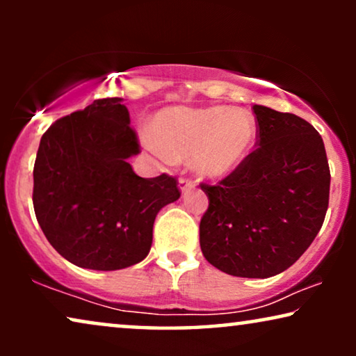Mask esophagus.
I'll use <instances>...</instances> for the list:
<instances>
[{
	"label": "esophagus",
	"mask_w": 356,
	"mask_h": 356,
	"mask_svg": "<svg viewBox=\"0 0 356 356\" xmlns=\"http://www.w3.org/2000/svg\"><path fill=\"white\" fill-rule=\"evenodd\" d=\"M178 184H179V189H181V191H186V189H189L194 184V181L191 178H188V177H181L179 178V181H178Z\"/></svg>",
	"instance_id": "esophagus-1"
}]
</instances>
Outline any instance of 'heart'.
<instances>
[{"instance_id": "1", "label": "heart", "mask_w": 356, "mask_h": 356, "mask_svg": "<svg viewBox=\"0 0 356 356\" xmlns=\"http://www.w3.org/2000/svg\"><path fill=\"white\" fill-rule=\"evenodd\" d=\"M256 121L227 106L163 110L144 143L163 162L194 155V167L211 178L225 177L245 162L256 143Z\"/></svg>"}]
</instances>
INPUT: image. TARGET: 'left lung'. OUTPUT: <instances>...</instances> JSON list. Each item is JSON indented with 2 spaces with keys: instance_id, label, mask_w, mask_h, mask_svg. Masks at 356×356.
<instances>
[{
  "instance_id": "8db88e82",
  "label": "left lung",
  "mask_w": 356,
  "mask_h": 356,
  "mask_svg": "<svg viewBox=\"0 0 356 356\" xmlns=\"http://www.w3.org/2000/svg\"><path fill=\"white\" fill-rule=\"evenodd\" d=\"M256 150L217 184L201 183L209 207L199 225L202 254L218 270L267 279L308 250L329 206L330 172L308 121L254 105Z\"/></svg>"
}]
</instances>
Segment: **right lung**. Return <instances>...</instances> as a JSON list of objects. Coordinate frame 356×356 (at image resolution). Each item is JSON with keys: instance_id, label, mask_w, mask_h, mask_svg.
<instances>
[{"instance_id": "obj_1", "label": "right lung", "mask_w": 356, "mask_h": 356, "mask_svg": "<svg viewBox=\"0 0 356 356\" xmlns=\"http://www.w3.org/2000/svg\"><path fill=\"white\" fill-rule=\"evenodd\" d=\"M139 152L118 97L94 100L42 136L33 211L50 245L74 266L118 270L149 254L155 217L181 193L167 173L138 177L128 159Z\"/></svg>"}]
</instances>
